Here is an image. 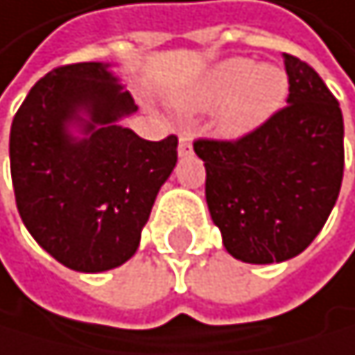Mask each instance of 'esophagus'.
Wrapping results in <instances>:
<instances>
[{
    "instance_id": "34e87169",
    "label": "esophagus",
    "mask_w": 355,
    "mask_h": 355,
    "mask_svg": "<svg viewBox=\"0 0 355 355\" xmlns=\"http://www.w3.org/2000/svg\"><path fill=\"white\" fill-rule=\"evenodd\" d=\"M178 152H180V156L193 154V143H191V137H188L186 132H182V135H180V146H178Z\"/></svg>"
}]
</instances>
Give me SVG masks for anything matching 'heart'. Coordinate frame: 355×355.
I'll return each mask as SVG.
<instances>
[{"instance_id": "obj_1", "label": "heart", "mask_w": 355, "mask_h": 355, "mask_svg": "<svg viewBox=\"0 0 355 355\" xmlns=\"http://www.w3.org/2000/svg\"><path fill=\"white\" fill-rule=\"evenodd\" d=\"M287 92L289 81L281 68L234 58L209 68L188 92L186 105L191 109L220 105L218 135L238 139L263 126L283 107Z\"/></svg>"}]
</instances>
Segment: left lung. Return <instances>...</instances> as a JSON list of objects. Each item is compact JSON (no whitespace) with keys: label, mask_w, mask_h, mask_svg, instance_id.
<instances>
[{"label":"left lung","mask_w":355,"mask_h":355,"mask_svg":"<svg viewBox=\"0 0 355 355\" xmlns=\"http://www.w3.org/2000/svg\"><path fill=\"white\" fill-rule=\"evenodd\" d=\"M287 107L234 141L195 139L205 164V201L225 248L246 263L300 254L338 199L345 150L343 113L321 76L283 53Z\"/></svg>","instance_id":"8db88e82"}]
</instances>
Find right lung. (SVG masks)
I'll list each match as a JSON object with an SVG mask.
<instances>
[{
  "mask_svg": "<svg viewBox=\"0 0 355 355\" xmlns=\"http://www.w3.org/2000/svg\"><path fill=\"white\" fill-rule=\"evenodd\" d=\"M107 68H53L29 89L10 128L19 214L51 257L76 272H105L132 257L178 162L175 135L146 141L117 124L137 105ZM70 121L84 124L83 139L67 132Z\"/></svg>",
  "mask_w": 355,
  "mask_h": 355,
  "instance_id": "right-lung-1",
  "label": "right lung"
}]
</instances>
